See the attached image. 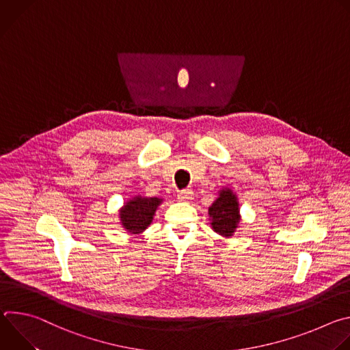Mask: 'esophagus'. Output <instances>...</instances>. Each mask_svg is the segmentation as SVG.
<instances>
[{
	"label": "esophagus",
	"mask_w": 350,
	"mask_h": 350,
	"mask_svg": "<svg viewBox=\"0 0 350 350\" xmlns=\"http://www.w3.org/2000/svg\"><path fill=\"white\" fill-rule=\"evenodd\" d=\"M177 196H178L180 201L185 202V201H189V199H192L193 193H192V191H189V189H183V191H180V192L177 193Z\"/></svg>",
	"instance_id": "1"
}]
</instances>
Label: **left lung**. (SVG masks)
<instances>
[{
  "label": "left lung",
  "mask_w": 350,
  "mask_h": 350,
  "mask_svg": "<svg viewBox=\"0 0 350 350\" xmlns=\"http://www.w3.org/2000/svg\"><path fill=\"white\" fill-rule=\"evenodd\" d=\"M238 202L235 195L230 191H221L216 202L209 208L212 227L223 237H231L239 223Z\"/></svg>",
  "instance_id": "8db88e82"
}]
</instances>
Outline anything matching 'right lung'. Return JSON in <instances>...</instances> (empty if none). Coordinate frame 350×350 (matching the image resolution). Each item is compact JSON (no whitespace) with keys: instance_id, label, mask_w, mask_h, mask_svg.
I'll return each mask as SVG.
<instances>
[{"instance_id":"add662e5","label":"right lung","mask_w":350,"mask_h":350,"mask_svg":"<svg viewBox=\"0 0 350 350\" xmlns=\"http://www.w3.org/2000/svg\"><path fill=\"white\" fill-rule=\"evenodd\" d=\"M162 202L159 198L137 196L124 205L120 211L122 224L129 232L139 234L151 224L158 205Z\"/></svg>"}]
</instances>
